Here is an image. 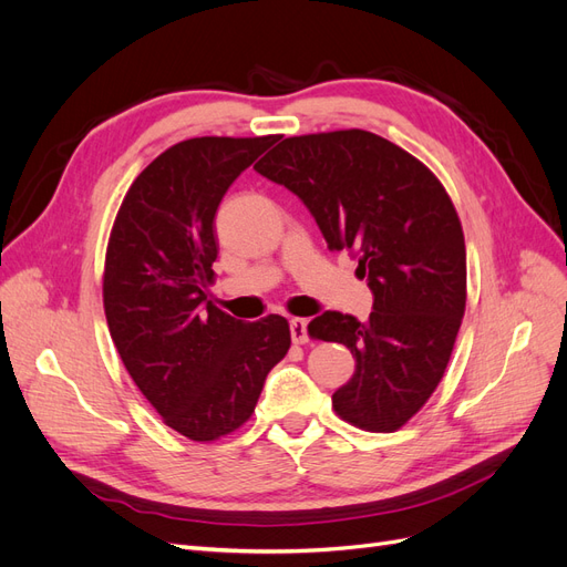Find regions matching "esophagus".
Masks as SVG:
<instances>
[{"instance_id":"34e87169","label":"esophagus","mask_w":567,"mask_h":567,"mask_svg":"<svg viewBox=\"0 0 567 567\" xmlns=\"http://www.w3.org/2000/svg\"><path fill=\"white\" fill-rule=\"evenodd\" d=\"M290 338H293V342H307L310 340V336H307V321L305 319H290Z\"/></svg>"}]
</instances>
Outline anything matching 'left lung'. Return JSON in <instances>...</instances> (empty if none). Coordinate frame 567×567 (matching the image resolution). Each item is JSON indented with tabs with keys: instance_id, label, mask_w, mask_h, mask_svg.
Segmentation results:
<instances>
[{
	"instance_id": "left-lung-1",
	"label": "left lung",
	"mask_w": 567,
	"mask_h": 567,
	"mask_svg": "<svg viewBox=\"0 0 567 567\" xmlns=\"http://www.w3.org/2000/svg\"><path fill=\"white\" fill-rule=\"evenodd\" d=\"M293 192L331 250H352L367 277V321L323 312L312 338L342 342L352 379L333 409L371 433H392L442 381L466 310V244L437 177L404 148L364 130L288 136L255 165Z\"/></svg>"
}]
</instances>
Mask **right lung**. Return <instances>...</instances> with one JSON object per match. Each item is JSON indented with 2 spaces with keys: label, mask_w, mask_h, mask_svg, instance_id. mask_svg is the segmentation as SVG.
I'll list each match as a JSON object with an SVG mask.
<instances>
[{
  "label": "right lung",
  "mask_w": 567,
  "mask_h": 567,
  "mask_svg": "<svg viewBox=\"0 0 567 567\" xmlns=\"http://www.w3.org/2000/svg\"><path fill=\"white\" fill-rule=\"evenodd\" d=\"M277 136H196L167 148L120 205L104 271L111 338L132 381L188 440H217L255 411L290 348L288 321H241L208 300L215 213Z\"/></svg>",
  "instance_id": "obj_1"
}]
</instances>
